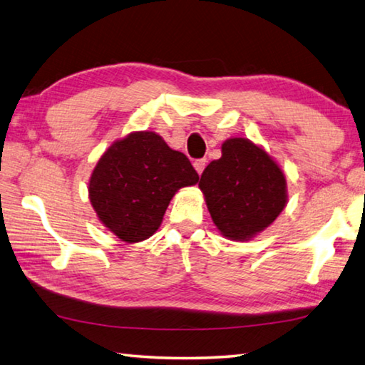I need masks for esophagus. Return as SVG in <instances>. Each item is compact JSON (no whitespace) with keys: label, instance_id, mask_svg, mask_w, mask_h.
<instances>
[{"label":"esophagus","instance_id":"1","mask_svg":"<svg viewBox=\"0 0 365 365\" xmlns=\"http://www.w3.org/2000/svg\"><path fill=\"white\" fill-rule=\"evenodd\" d=\"M205 166H207V158H199L194 162V168L197 170L199 175H202V171L205 170Z\"/></svg>","mask_w":365,"mask_h":365}]
</instances>
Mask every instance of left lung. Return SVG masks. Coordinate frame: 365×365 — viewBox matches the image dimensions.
<instances>
[{
	"mask_svg": "<svg viewBox=\"0 0 365 365\" xmlns=\"http://www.w3.org/2000/svg\"><path fill=\"white\" fill-rule=\"evenodd\" d=\"M199 187L215 226L229 240L245 242L263 232L287 205V179L263 147L245 138L221 145V158L202 173Z\"/></svg>",
	"mask_w": 365,
	"mask_h": 365,
	"instance_id": "left-lung-1",
	"label": "left lung"
}]
</instances>
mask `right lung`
<instances>
[{"instance_id": "right-lung-1", "label": "right lung", "mask_w": 365, "mask_h": 365, "mask_svg": "<svg viewBox=\"0 0 365 365\" xmlns=\"http://www.w3.org/2000/svg\"><path fill=\"white\" fill-rule=\"evenodd\" d=\"M199 175L182 152L153 131H134L115 140L96 163L88 184L99 221L126 244L149 239L179 189Z\"/></svg>"}]
</instances>
